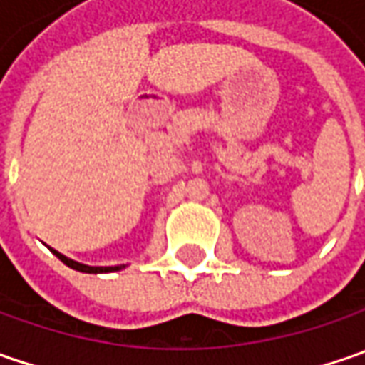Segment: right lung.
I'll return each instance as SVG.
<instances>
[{
	"label": "right lung",
	"instance_id": "add662e5",
	"mask_svg": "<svg viewBox=\"0 0 365 365\" xmlns=\"http://www.w3.org/2000/svg\"><path fill=\"white\" fill-rule=\"evenodd\" d=\"M56 256H58V259L61 262H64L68 268H73V270H78V272H87V274H99V272H115V270H121V266H109V268H93V266H85V264H78V262H75V259L66 258V256H63V254H58L56 250H52Z\"/></svg>",
	"mask_w": 365,
	"mask_h": 365
}]
</instances>
